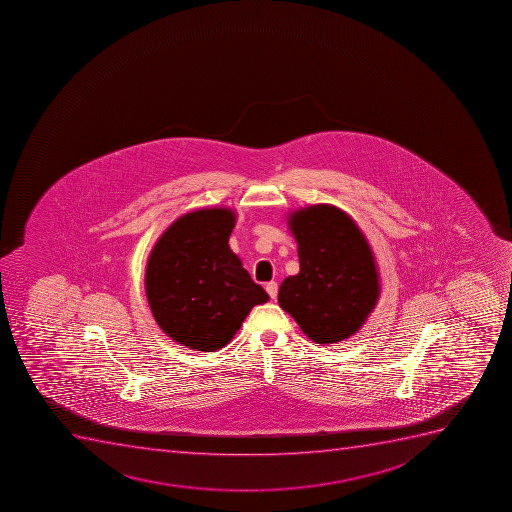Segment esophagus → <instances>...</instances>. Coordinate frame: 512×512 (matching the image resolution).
Wrapping results in <instances>:
<instances>
[{"label":"esophagus","mask_w":512,"mask_h":512,"mask_svg":"<svg viewBox=\"0 0 512 512\" xmlns=\"http://www.w3.org/2000/svg\"><path fill=\"white\" fill-rule=\"evenodd\" d=\"M265 290H267V294L270 295V299H275V297H277V292H279V284L272 280V282L265 285Z\"/></svg>","instance_id":"obj_1"}]
</instances>
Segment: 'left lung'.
<instances>
[{"label": "left lung", "mask_w": 512, "mask_h": 512, "mask_svg": "<svg viewBox=\"0 0 512 512\" xmlns=\"http://www.w3.org/2000/svg\"><path fill=\"white\" fill-rule=\"evenodd\" d=\"M300 272L282 282L279 305L317 344H337L359 332L380 295L374 252L359 225L334 205H310L289 215Z\"/></svg>", "instance_id": "obj_1"}]
</instances>
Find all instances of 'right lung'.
<instances>
[{
    "label": "right lung",
    "mask_w": 512,
    "mask_h": 512,
    "mask_svg": "<svg viewBox=\"0 0 512 512\" xmlns=\"http://www.w3.org/2000/svg\"><path fill=\"white\" fill-rule=\"evenodd\" d=\"M232 208H200L177 218L153 245L145 292L158 327L188 349L215 352L269 295L232 252Z\"/></svg>",
    "instance_id": "1"
}]
</instances>
